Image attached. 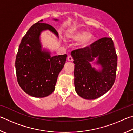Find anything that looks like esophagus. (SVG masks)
<instances>
[{
  "instance_id": "esophagus-1",
  "label": "esophagus",
  "mask_w": 133,
  "mask_h": 133,
  "mask_svg": "<svg viewBox=\"0 0 133 133\" xmlns=\"http://www.w3.org/2000/svg\"><path fill=\"white\" fill-rule=\"evenodd\" d=\"M68 60L69 61H73V57H72V56H71V55H69V56H68Z\"/></svg>"
}]
</instances>
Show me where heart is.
I'll list each match as a JSON object with an SVG mask.
<instances>
[{
    "label": "heart",
    "instance_id": "b5f03b06",
    "mask_svg": "<svg viewBox=\"0 0 133 133\" xmlns=\"http://www.w3.org/2000/svg\"><path fill=\"white\" fill-rule=\"evenodd\" d=\"M67 37L71 41H82L81 44L83 46H86L90 43L93 39V36L91 33H89L85 31H81L77 30H71L67 34Z\"/></svg>",
    "mask_w": 133,
    "mask_h": 133
}]
</instances>
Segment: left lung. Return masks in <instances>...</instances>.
<instances>
[{
	"label": "left lung",
	"mask_w": 133,
	"mask_h": 133,
	"mask_svg": "<svg viewBox=\"0 0 133 133\" xmlns=\"http://www.w3.org/2000/svg\"><path fill=\"white\" fill-rule=\"evenodd\" d=\"M75 64V86L78 96L87 100L97 98L109 90L116 80L117 56L111 38L103 37L89 47L71 51ZM98 57L102 66L97 71L90 62Z\"/></svg>",
	"instance_id": "obj_1"
}]
</instances>
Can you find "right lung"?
I'll list each match as a JSON object with an SVG mask.
<instances>
[{
  "instance_id": "add662e5",
  "label": "right lung",
  "mask_w": 133,
  "mask_h": 133,
  "mask_svg": "<svg viewBox=\"0 0 133 133\" xmlns=\"http://www.w3.org/2000/svg\"><path fill=\"white\" fill-rule=\"evenodd\" d=\"M42 22L36 23L27 31L20 44L15 62L18 83L25 93L35 97H44L54 91L67 56L51 57L50 52L42 50L40 35L42 31L49 30L57 37L58 35L53 26Z\"/></svg>"
}]
</instances>
